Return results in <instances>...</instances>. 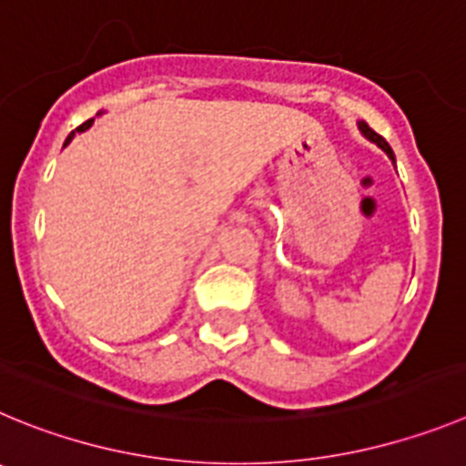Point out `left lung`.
Returning <instances> with one entry per match:
<instances>
[{"mask_svg":"<svg viewBox=\"0 0 466 466\" xmlns=\"http://www.w3.org/2000/svg\"><path fill=\"white\" fill-rule=\"evenodd\" d=\"M358 129H360V132H362L364 139H369V141H371V144L379 146L380 150H385V153H388L390 160H392V165H395V153H392V148H390V144H388V141L383 139V137H380V134H376L374 129H371V127H369L367 123H364V120H360V123H358Z\"/></svg>","mask_w":466,"mask_h":466,"instance_id":"8db88e82","label":"left lung"}]
</instances>
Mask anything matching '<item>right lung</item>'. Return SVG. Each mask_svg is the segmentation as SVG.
<instances>
[{
    "instance_id": "obj_1",
    "label": "right lung",
    "mask_w": 466,
    "mask_h": 466,
    "mask_svg": "<svg viewBox=\"0 0 466 466\" xmlns=\"http://www.w3.org/2000/svg\"><path fill=\"white\" fill-rule=\"evenodd\" d=\"M97 116H99V113H97ZM92 123H95V118H90V120H87V123H83V125H81V127H76V132H71V134H69V137H66L65 146H66V144H71V139H74V137H76V134H78V132H86V129H90V127H92Z\"/></svg>"
}]
</instances>
